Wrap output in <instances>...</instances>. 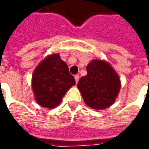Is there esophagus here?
Wrapping results in <instances>:
<instances>
[{
    "label": "esophagus",
    "instance_id": "1",
    "mask_svg": "<svg viewBox=\"0 0 149 149\" xmlns=\"http://www.w3.org/2000/svg\"><path fill=\"white\" fill-rule=\"evenodd\" d=\"M74 79H75V82H76V83H78V82H79V76L78 74L74 75Z\"/></svg>",
    "mask_w": 149,
    "mask_h": 149
}]
</instances>
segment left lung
<instances>
[{
    "label": "left lung",
    "instance_id": "left-lung-1",
    "mask_svg": "<svg viewBox=\"0 0 149 149\" xmlns=\"http://www.w3.org/2000/svg\"><path fill=\"white\" fill-rule=\"evenodd\" d=\"M88 74L78 83L85 104L94 109L113 104L121 88L119 76L108 62L92 60L87 66Z\"/></svg>",
    "mask_w": 149,
    "mask_h": 149
}]
</instances>
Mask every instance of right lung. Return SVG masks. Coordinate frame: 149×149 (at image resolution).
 <instances>
[{
  "mask_svg": "<svg viewBox=\"0 0 149 149\" xmlns=\"http://www.w3.org/2000/svg\"><path fill=\"white\" fill-rule=\"evenodd\" d=\"M75 80L59 54L47 57L38 65L32 75V90L38 104L53 109L57 106Z\"/></svg>",
  "mask_w": 149,
  "mask_h": 149,
  "instance_id": "add662e5",
  "label": "right lung"
}]
</instances>
